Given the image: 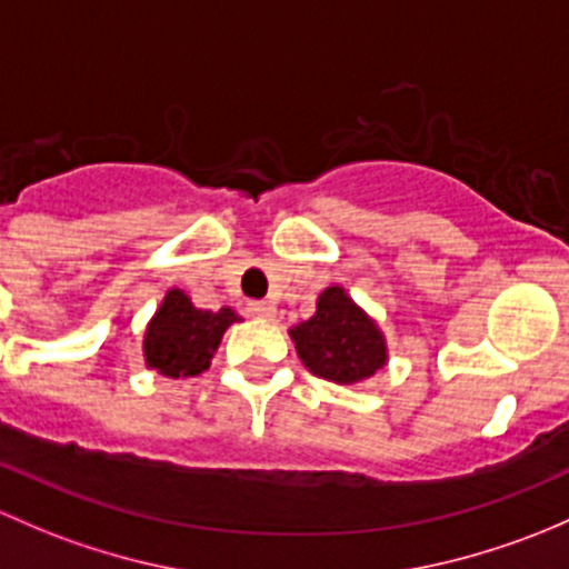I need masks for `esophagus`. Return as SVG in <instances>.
<instances>
[{
    "instance_id": "1",
    "label": "esophagus",
    "mask_w": 569,
    "mask_h": 569,
    "mask_svg": "<svg viewBox=\"0 0 569 569\" xmlns=\"http://www.w3.org/2000/svg\"><path fill=\"white\" fill-rule=\"evenodd\" d=\"M249 315L251 318H260V320H273L277 318V307H273L271 301H251Z\"/></svg>"
}]
</instances>
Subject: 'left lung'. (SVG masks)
<instances>
[{
	"label": "left lung",
	"instance_id": "1",
	"mask_svg": "<svg viewBox=\"0 0 569 569\" xmlns=\"http://www.w3.org/2000/svg\"><path fill=\"white\" fill-rule=\"evenodd\" d=\"M298 359L309 372L337 386H359L389 365V345L378 320L342 284L326 287L315 315L290 328Z\"/></svg>",
	"mask_w": 569,
	"mask_h": 569
}]
</instances>
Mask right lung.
I'll list each match as a JSON object with an SVG mask.
<instances>
[{"instance_id": "1", "label": "right lung", "mask_w": 569, "mask_h": 569, "mask_svg": "<svg viewBox=\"0 0 569 569\" xmlns=\"http://www.w3.org/2000/svg\"><path fill=\"white\" fill-rule=\"evenodd\" d=\"M238 320L241 315L232 307H221L219 312L199 309L180 287H169L144 328V367L163 378H194L208 370L221 337Z\"/></svg>"}]
</instances>
